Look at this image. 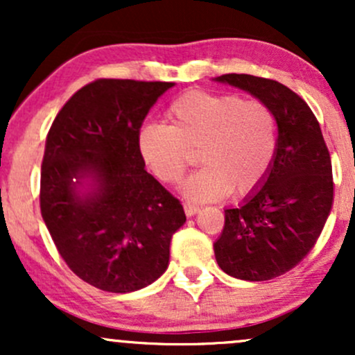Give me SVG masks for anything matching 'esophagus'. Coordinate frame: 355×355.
Segmentation results:
<instances>
[{
    "label": "esophagus",
    "mask_w": 355,
    "mask_h": 355,
    "mask_svg": "<svg viewBox=\"0 0 355 355\" xmlns=\"http://www.w3.org/2000/svg\"><path fill=\"white\" fill-rule=\"evenodd\" d=\"M183 209H185L187 217H193L195 214H198V211H200V207L195 205V203H190V202H187L185 205H183Z\"/></svg>",
    "instance_id": "34e87169"
}]
</instances>
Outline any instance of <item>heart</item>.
Masks as SVG:
<instances>
[{
    "instance_id": "b5f03b06",
    "label": "heart",
    "mask_w": 355,
    "mask_h": 355,
    "mask_svg": "<svg viewBox=\"0 0 355 355\" xmlns=\"http://www.w3.org/2000/svg\"><path fill=\"white\" fill-rule=\"evenodd\" d=\"M145 164L165 183L182 180L191 153L202 166L182 185L187 198L209 202L243 195L266 180L277 153V118L262 100L195 89L166 110L165 123L138 133Z\"/></svg>"
}]
</instances>
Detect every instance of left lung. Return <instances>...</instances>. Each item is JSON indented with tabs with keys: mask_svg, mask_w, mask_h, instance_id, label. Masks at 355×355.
I'll return each mask as SVG.
<instances>
[{
	"mask_svg": "<svg viewBox=\"0 0 355 355\" xmlns=\"http://www.w3.org/2000/svg\"><path fill=\"white\" fill-rule=\"evenodd\" d=\"M250 93L277 118V153L266 180L225 210L214 243L225 274L270 280L294 268L311 252L334 200L332 162L320 125L309 105L275 80L229 73L214 78Z\"/></svg>",
	"mask_w": 355,
	"mask_h": 355,
	"instance_id": "8db88e82",
	"label": "left lung"
}]
</instances>
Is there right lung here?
Here are the masks:
<instances>
[{"label":"right lung","mask_w":355,"mask_h":355,"mask_svg":"<svg viewBox=\"0 0 355 355\" xmlns=\"http://www.w3.org/2000/svg\"><path fill=\"white\" fill-rule=\"evenodd\" d=\"M173 85L96 80L64 103L48 132L42 217L67 266L101 291L126 294L155 282L187 220L138 148L145 116Z\"/></svg>","instance_id":"1"}]
</instances>
